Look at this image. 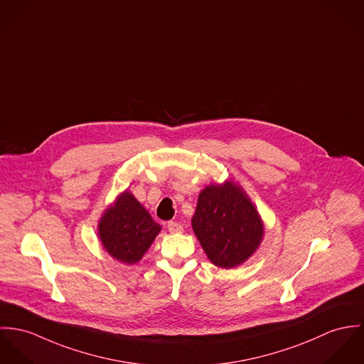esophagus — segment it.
<instances>
[{
    "label": "esophagus",
    "instance_id": "esophagus-1",
    "mask_svg": "<svg viewBox=\"0 0 364 364\" xmlns=\"http://www.w3.org/2000/svg\"><path fill=\"white\" fill-rule=\"evenodd\" d=\"M167 229H168L170 233H181L183 232V226L177 222H173V220L167 223Z\"/></svg>",
    "mask_w": 364,
    "mask_h": 364
}]
</instances>
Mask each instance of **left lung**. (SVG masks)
<instances>
[{
	"mask_svg": "<svg viewBox=\"0 0 364 364\" xmlns=\"http://www.w3.org/2000/svg\"><path fill=\"white\" fill-rule=\"evenodd\" d=\"M191 222L208 258L220 268L244 262L257 250L264 233L254 205L232 183L206 187Z\"/></svg>",
	"mask_w": 364,
	"mask_h": 364,
	"instance_id": "left-lung-1",
	"label": "left lung"
}]
</instances>
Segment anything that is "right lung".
Segmentation results:
<instances>
[{"mask_svg":"<svg viewBox=\"0 0 364 364\" xmlns=\"http://www.w3.org/2000/svg\"><path fill=\"white\" fill-rule=\"evenodd\" d=\"M159 232L161 226L129 193L120 196L99 223L105 248L125 264L139 261Z\"/></svg>","mask_w":364,"mask_h":364,"instance_id":"obj_1","label":"right lung"}]
</instances>
